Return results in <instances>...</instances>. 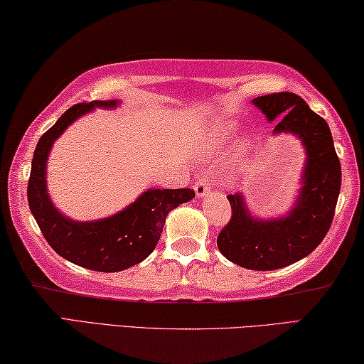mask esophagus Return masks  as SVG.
Here are the masks:
<instances>
[{
	"mask_svg": "<svg viewBox=\"0 0 364 364\" xmlns=\"http://www.w3.org/2000/svg\"><path fill=\"white\" fill-rule=\"evenodd\" d=\"M211 186L213 183L208 181V178H205V177H200L198 181L195 182V186H193V188H195V195L198 196V198H203V196L205 195H208L209 192H211Z\"/></svg>",
	"mask_w": 364,
	"mask_h": 364,
	"instance_id": "esophagus-1",
	"label": "esophagus"
}]
</instances>
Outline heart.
<instances>
[{
  "label": "heart",
  "instance_id": "heart-1",
  "mask_svg": "<svg viewBox=\"0 0 364 364\" xmlns=\"http://www.w3.org/2000/svg\"><path fill=\"white\" fill-rule=\"evenodd\" d=\"M235 129H233V126H227L224 131H222V136H230V134L233 132Z\"/></svg>",
  "mask_w": 364,
  "mask_h": 364
}]
</instances>
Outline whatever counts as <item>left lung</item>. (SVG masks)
Returning <instances> with one entry per match:
<instances>
[{
  "mask_svg": "<svg viewBox=\"0 0 364 364\" xmlns=\"http://www.w3.org/2000/svg\"><path fill=\"white\" fill-rule=\"evenodd\" d=\"M269 121L278 118L275 132H292L307 150L304 187L296 208L277 220H256L243 198L228 195L232 218L218 237V247L237 265L251 270H277L314 252L326 237L341 192V161L329 126L294 92H273L254 99Z\"/></svg>",
  "mask_w": 364,
  "mask_h": 364,
  "instance_id": "obj_1",
  "label": "left lung"
}]
</instances>
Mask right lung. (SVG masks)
Listing matches in <instances>:
<instances>
[{
  "mask_svg": "<svg viewBox=\"0 0 364 364\" xmlns=\"http://www.w3.org/2000/svg\"><path fill=\"white\" fill-rule=\"evenodd\" d=\"M114 100L75 104L38 140L27 187L28 206L48 245L80 267L95 272H121L142 262L161 237L166 215L192 200V188L146 190L124 211L97 222H75L62 215L46 192V161L54 140L94 107H114Z\"/></svg>",
  "mask_w": 364,
  "mask_h": 364,
  "instance_id": "obj_1",
  "label": "right lung"
}]
</instances>
